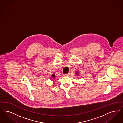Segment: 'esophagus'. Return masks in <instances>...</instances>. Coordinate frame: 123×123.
<instances>
[{
    "mask_svg": "<svg viewBox=\"0 0 123 123\" xmlns=\"http://www.w3.org/2000/svg\"><path fill=\"white\" fill-rule=\"evenodd\" d=\"M64 75L65 76H69L70 75V73H67V74H64Z\"/></svg>",
    "mask_w": 123,
    "mask_h": 123,
    "instance_id": "1",
    "label": "esophagus"
}]
</instances>
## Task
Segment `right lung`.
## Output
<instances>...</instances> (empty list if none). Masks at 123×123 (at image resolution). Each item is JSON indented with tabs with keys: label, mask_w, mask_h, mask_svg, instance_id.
I'll use <instances>...</instances> for the list:
<instances>
[{
	"label": "right lung",
	"mask_w": 123,
	"mask_h": 123,
	"mask_svg": "<svg viewBox=\"0 0 123 123\" xmlns=\"http://www.w3.org/2000/svg\"><path fill=\"white\" fill-rule=\"evenodd\" d=\"M52 77H53V78H54V77H55V75H54V74H52Z\"/></svg>",
	"instance_id": "1"
}]
</instances>
